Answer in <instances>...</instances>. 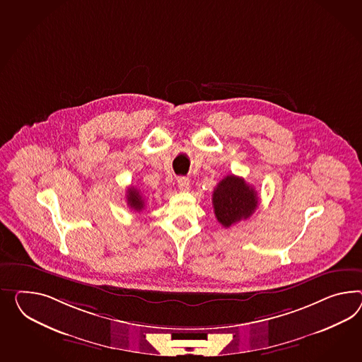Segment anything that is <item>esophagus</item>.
<instances>
[{"label": "esophagus", "mask_w": 362, "mask_h": 362, "mask_svg": "<svg viewBox=\"0 0 362 362\" xmlns=\"http://www.w3.org/2000/svg\"><path fill=\"white\" fill-rule=\"evenodd\" d=\"M177 185H178V189H180V190L186 192V190H189L190 181H189V178H186V177H180V178L177 180Z\"/></svg>", "instance_id": "34e87169"}]
</instances>
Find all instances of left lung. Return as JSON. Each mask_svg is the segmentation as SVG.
I'll list each match as a JSON object with an SVG mask.
<instances>
[{"mask_svg":"<svg viewBox=\"0 0 362 362\" xmlns=\"http://www.w3.org/2000/svg\"><path fill=\"white\" fill-rule=\"evenodd\" d=\"M259 204L257 192L241 177H224L214 189V213L223 227L248 219Z\"/></svg>","mask_w":362,"mask_h":362,"instance_id":"left-lung-1","label":"left lung"}]
</instances>
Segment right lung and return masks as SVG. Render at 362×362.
<instances>
[{"instance_id": "right-lung-1", "label": "right lung", "mask_w": 362, "mask_h": 362, "mask_svg": "<svg viewBox=\"0 0 362 362\" xmlns=\"http://www.w3.org/2000/svg\"><path fill=\"white\" fill-rule=\"evenodd\" d=\"M126 198H127V204H129L131 209H134L136 211H141L144 209V206H146L144 198H143V195L140 193V190H138L134 186H131V187L127 189V197Z\"/></svg>"}]
</instances>
